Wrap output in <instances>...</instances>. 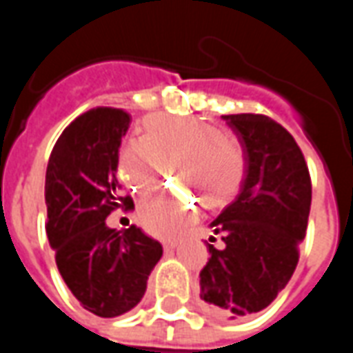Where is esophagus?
<instances>
[{"instance_id": "esophagus-1", "label": "esophagus", "mask_w": 353, "mask_h": 353, "mask_svg": "<svg viewBox=\"0 0 353 353\" xmlns=\"http://www.w3.org/2000/svg\"><path fill=\"white\" fill-rule=\"evenodd\" d=\"M162 248H164V252H172V250H176L177 248V242L176 240H168V242L162 244Z\"/></svg>"}]
</instances>
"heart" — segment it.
<instances>
[{"instance_id": "obj_1", "label": "heart", "mask_w": 353, "mask_h": 353, "mask_svg": "<svg viewBox=\"0 0 353 353\" xmlns=\"http://www.w3.org/2000/svg\"><path fill=\"white\" fill-rule=\"evenodd\" d=\"M138 145H124L117 154V176L132 191L157 183L159 162L176 161L179 176L187 179L206 208H219L234 199L244 181V154L214 124L196 119L149 115L139 126ZM194 200L174 191L147 192L136 208L139 225L154 236L172 238L187 227Z\"/></svg>"}]
</instances>
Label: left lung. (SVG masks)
I'll use <instances>...</instances> for the list:
<instances>
[{
  "mask_svg": "<svg viewBox=\"0 0 353 353\" xmlns=\"http://www.w3.org/2000/svg\"><path fill=\"white\" fill-rule=\"evenodd\" d=\"M221 119L242 145L245 174L234 202L210 223L223 248L208 244L200 301L217 318L240 319L266 308L295 272L312 183L303 151L281 124L253 113Z\"/></svg>",
  "mask_w": 353,
  "mask_h": 353,
  "instance_id": "obj_1",
  "label": "left lung"
}]
</instances>
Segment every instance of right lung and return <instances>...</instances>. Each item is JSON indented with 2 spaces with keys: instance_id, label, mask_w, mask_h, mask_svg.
<instances>
[{
  "instance_id": "1",
  "label": "right lung",
  "mask_w": 353,
  "mask_h": 353,
  "mask_svg": "<svg viewBox=\"0 0 353 353\" xmlns=\"http://www.w3.org/2000/svg\"><path fill=\"white\" fill-rule=\"evenodd\" d=\"M130 121L115 108L77 117L54 143L45 176L47 236L58 270L81 306L100 318L132 310L162 257V245L141 229L105 223L113 210L134 206L117 181V154Z\"/></svg>"
}]
</instances>
